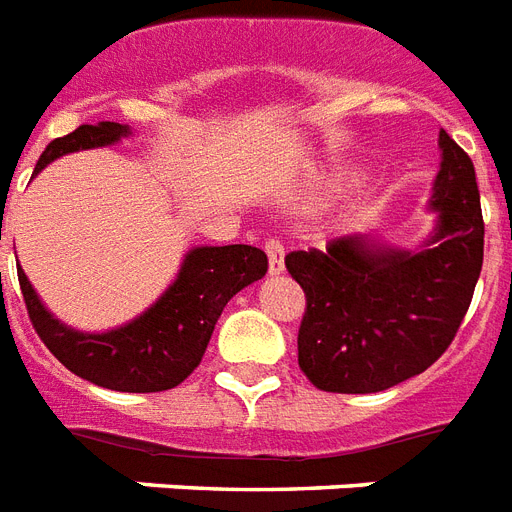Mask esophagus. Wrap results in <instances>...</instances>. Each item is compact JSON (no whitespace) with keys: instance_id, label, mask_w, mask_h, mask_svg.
<instances>
[{"instance_id":"34e87169","label":"esophagus","mask_w":512,"mask_h":512,"mask_svg":"<svg viewBox=\"0 0 512 512\" xmlns=\"http://www.w3.org/2000/svg\"><path fill=\"white\" fill-rule=\"evenodd\" d=\"M265 252H268V273L279 276L284 273V247L276 239L265 241Z\"/></svg>"}]
</instances>
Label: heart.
Listing matches in <instances>:
<instances>
[{"mask_svg": "<svg viewBox=\"0 0 512 512\" xmlns=\"http://www.w3.org/2000/svg\"><path fill=\"white\" fill-rule=\"evenodd\" d=\"M337 185H340V180H327V183L321 185V191H319V196H327L329 191H335Z\"/></svg>", "mask_w": 512, "mask_h": 512, "instance_id": "b5f03b06", "label": "heart"}]
</instances>
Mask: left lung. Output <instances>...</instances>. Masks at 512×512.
Returning <instances> with one entry per match:
<instances>
[{
  "mask_svg": "<svg viewBox=\"0 0 512 512\" xmlns=\"http://www.w3.org/2000/svg\"><path fill=\"white\" fill-rule=\"evenodd\" d=\"M438 148L436 225L420 247L353 233L284 260L308 300L297 361L316 388L388 390L425 372L457 335L484 265V217L470 156L446 130Z\"/></svg>",
  "mask_w": 512,
  "mask_h": 512,
  "instance_id": "1",
  "label": "left lung"
}]
</instances>
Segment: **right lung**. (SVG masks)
<instances>
[{"label": "right lung", "instance_id": "obj_1", "mask_svg": "<svg viewBox=\"0 0 512 512\" xmlns=\"http://www.w3.org/2000/svg\"><path fill=\"white\" fill-rule=\"evenodd\" d=\"M130 135V124H82L44 148L34 175L60 156L114 146ZM265 271L268 257L249 244L193 247L185 252L175 281L154 305L106 332L71 329L47 311L26 273L18 271V281L36 335L76 377L122 393H159L180 385L199 366L228 300L263 279Z\"/></svg>", "mask_w": 512, "mask_h": 512}]
</instances>
